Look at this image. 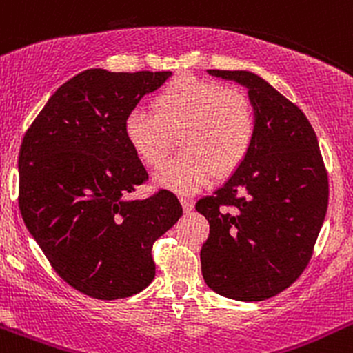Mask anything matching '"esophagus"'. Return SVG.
<instances>
[{
	"label": "esophagus",
	"instance_id": "34e87169",
	"mask_svg": "<svg viewBox=\"0 0 353 353\" xmlns=\"http://www.w3.org/2000/svg\"><path fill=\"white\" fill-rule=\"evenodd\" d=\"M181 204H183L185 212H189L194 209V203H192L191 199H188V197H181Z\"/></svg>",
	"mask_w": 353,
	"mask_h": 353
}]
</instances>
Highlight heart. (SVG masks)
<instances>
[{"label": "heart", "mask_w": 353, "mask_h": 353, "mask_svg": "<svg viewBox=\"0 0 353 353\" xmlns=\"http://www.w3.org/2000/svg\"><path fill=\"white\" fill-rule=\"evenodd\" d=\"M154 114L135 110L123 120V137L144 165L159 168L179 135L183 152L157 170L159 188L192 194L211 177L230 176L256 139V112L243 92L194 75H179L152 100Z\"/></svg>", "instance_id": "obj_1"}]
</instances>
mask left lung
Wrapping results in <instances>:
<instances>
[{
    "label": "left lung",
    "mask_w": 353,
    "mask_h": 353,
    "mask_svg": "<svg viewBox=\"0 0 353 353\" xmlns=\"http://www.w3.org/2000/svg\"><path fill=\"white\" fill-rule=\"evenodd\" d=\"M245 85L256 112L246 161L196 203L209 223L201 270L212 292L261 301L288 288L312 259L328 206V176L307 115L261 77L209 70Z\"/></svg>",
    "instance_id": "1"
}]
</instances>
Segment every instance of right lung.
<instances>
[{
	"mask_svg": "<svg viewBox=\"0 0 353 353\" xmlns=\"http://www.w3.org/2000/svg\"><path fill=\"white\" fill-rule=\"evenodd\" d=\"M170 72L90 68L50 97L19 147L18 204L53 270L97 300L142 292L156 276L152 245L183 216L170 191L129 199L149 181L123 120Z\"/></svg>",
	"mask_w": 353,
	"mask_h": 353,
	"instance_id": "obj_1",
	"label": "right lung"
}]
</instances>
